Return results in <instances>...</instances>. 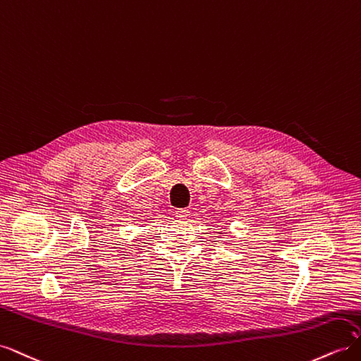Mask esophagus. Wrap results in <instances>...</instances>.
I'll return each instance as SVG.
<instances>
[{"label":"esophagus","instance_id":"obj_1","mask_svg":"<svg viewBox=\"0 0 361 361\" xmlns=\"http://www.w3.org/2000/svg\"><path fill=\"white\" fill-rule=\"evenodd\" d=\"M190 215V211L188 209H178L176 211V216L178 218H187Z\"/></svg>","mask_w":361,"mask_h":361}]
</instances>
